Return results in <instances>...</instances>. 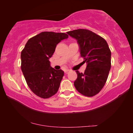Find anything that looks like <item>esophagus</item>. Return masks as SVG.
<instances>
[{
  "label": "esophagus",
  "mask_w": 133,
  "mask_h": 133,
  "mask_svg": "<svg viewBox=\"0 0 133 133\" xmlns=\"http://www.w3.org/2000/svg\"><path fill=\"white\" fill-rule=\"evenodd\" d=\"M70 71V70H69V69H67V70H65V71H64V73H66V74H67V73H69V72Z\"/></svg>",
  "instance_id": "obj_1"
}]
</instances>
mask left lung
Listing matches in <instances>:
<instances>
[{
  "label": "left lung",
  "mask_w": 133,
  "mask_h": 133,
  "mask_svg": "<svg viewBox=\"0 0 133 133\" xmlns=\"http://www.w3.org/2000/svg\"><path fill=\"white\" fill-rule=\"evenodd\" d=\"M67 33L77 40L81 56L87 63L84 73L76 71L77 78L74 82L75 88L85 96H95L104 87L111 68V51L107 43L87 29H80Z\"/></svg>",
  "instance_id": "8db88e82"
}]
</instances>
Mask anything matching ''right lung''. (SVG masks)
<instances>
[{
  "label": "right lung",
  "mask_w": 133,
  "mask_h": 133,
  "mask_svg": "<svg viewBox=\"0 0 133 133\" xmlns=\"http://www.w3.org/2000/svg\"><path fill=\"white\" fill-rule=\"evenodd\" d=\"M68 37L64 33L43 31L30 38L22 51L23 76L29 88L40 97L49 98L58 91L64 71L51 67L49 58L58 43Z\"/></svg>",
  "instance_id": "obj_1"
}]
</instances>
